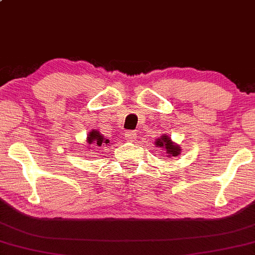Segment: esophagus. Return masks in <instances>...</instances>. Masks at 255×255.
<instances>
[{"label":"esophagus","mask_w":255,"mask_h":255,"mask_svg":"<svg viewBox=\"0 0 255 255\" xmlns=\"http://www.w3.org/2000/svg\"><path fill=\"white\" fill-rule=\"evenodd\" d=\"M135 136H136V133H135L134 131L125 132V138H127L128 140H130V141H134Z\"/></svg>","instance_id":"esophagus-1"}]
</instances>
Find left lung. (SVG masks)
<instances>
[{
    "mask_svg": "<svg viewBox=\"0 0 255 255\" xmlns=\"http://www.w3.org/2000/svg\"><path fill=\"white\" fill-rule=\"evenodd\" d=\"M155 142H156L155 145L157 147L165 149V153L168 154V157L171 158L172 156H178L179 155V152H180L179 147L176 146L175 143L168 138V135H162L161 138H158Z\"/></svg>",
    "mask_w": 255,
    "mask_h": 255,
    "instance_id": "left-lung-1",
    "label": "left lung"
}]
</instances>
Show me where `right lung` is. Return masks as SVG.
Listing matches in <instances>:
<instances>
[{
  "mask_svg": "<svg viewBox=\"0 0 255 255\" xmlns=\"http://www.w3.org/2000/svg\"><path fill=\"white\" fill-rule=\"evenodd\" d=\"M87 141L90 145H92V143H95L97 146H101L102 143H109V140L103 138V135H101L99 131L90 132V134H88V136H87Z\"/></svg>",
  "mask_w": 255,
  "mask_h": 255,
  "instance_id": "obj_1",
  "label": "right lung"
}]
</instances>
